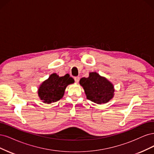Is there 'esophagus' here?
<instances>
[{
	"mask_svg": "<svg viewBox=\"0 0 154 154\" xmlns=\"http://www.w3.org/2000/svg\"><path fill=\"white\" fill-rule=\"evenodd\" d=\"M74 80H75V82H78L79 81V80H80V77H74Z\"/></svg>",
	"mask_w": 154,
	"mask_h": 154,
	"instance_id": "1",
	"label": "esophagus"
}]
</instances>
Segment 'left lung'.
Returning a JSON list of instances; mask_svg holds the SVG:
<instances>
[{
    "instance_id": "8db88e82",
    "label": "left lung",
    "mask_w": 154,
    "mask_h": 154,
    "mask_svg": "<svg viewBox=\"0 0 154 154\" xmlns=\"http://www.w3.org/2000/svg\"><path fill=\"white\" fill-rule=\"evenodd\" d=\"M80 84L84 88L87 99L95 103H105L113 97L115 90L112 84L96 72L90 73L88 78H82Z\"/></svg>"
}]
</instances>
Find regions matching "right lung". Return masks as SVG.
I'll return each instance as SVG.
<instances>
[{
  "label": "right lung",
  "instance_id": "right-lung-1",
  "mask_svg": "<svg viewBox=\"0 0 154 154\" xmlns=\"http://www.w3.org/2000/svg\"><path fill=\"white\" fill-rule=\"evenodd\" d=\"M73 82V79L69 74L59 77L56 73H53L42 84L38 89V95L44 103L57 102L63 97L64 90L68 84Z\"/></svg>",
  "mask_w": 154,
  "mask_h": 154
}]
</instances>
